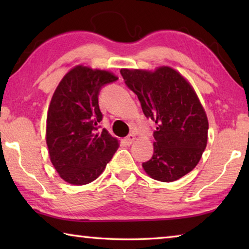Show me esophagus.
<instances>
[{
  "mask_svg": "<svg viewBox=\"0 0 249 249\" xmlns=\"http://www.w3.org/2000/svg\"><path fill=\"white\" fill-rule=\"evenodd\" d=\"M135 141H136V136H135L134 134H129L128 136L125 138V142L127 145H132Z\"/></svg>",
  "mask_w": 249,
  "mask_h": 249,
  "instance_id": "34e87169",
  "label": "esophagus"
}]
</instances>
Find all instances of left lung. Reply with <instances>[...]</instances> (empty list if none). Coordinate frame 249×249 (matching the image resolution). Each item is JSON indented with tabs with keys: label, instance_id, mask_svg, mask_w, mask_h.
I'll use <instances>...</instances> for the list:
<instances>
[{
	"label": "left lung",
	"instance_id": "8db88e82",
	"mask_svg": "<svg viewBox=\"0 0 249 249\" xmlns=\"http://www.w3.org/2000/svg\"><path fill=\"white\" fill-rule=\"evenodd\" d=\"M144 114L155 121L153 158L142 163L150 178L172 182L195 169L208 144L209 121L190 82L176 69H121Z\"/></svg>",
	"mask_w": 249,
	"mask_h": 249
}]
</instances>
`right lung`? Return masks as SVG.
Here are the masks:
<instances>
[{"mask_svg": "<svg viewBox=\"0 0 249 249\" xmlns=\"http://www.w3.org/2000/svg\"><path fill=\"white\" fill-rule=\"evenodd\" d=\"M119 78L107 70L78 65L67 72L54 90L46 121L49 158L62 180L73 185L94 181L104 171L120 142L102 121L99 92Z\"/></svg>", "mask_w": 249, "mask_h": 249, "instance_id": "right-lung-1", "label": "right lung"}]
</instances>
